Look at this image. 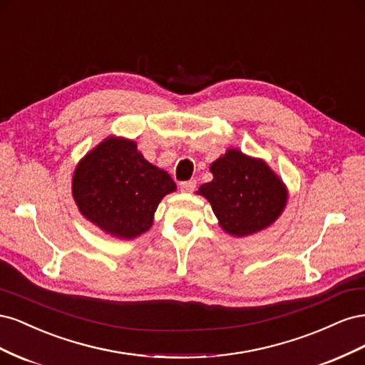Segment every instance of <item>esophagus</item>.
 Listing matches in <instances>:
<instances>
[{
    "mask_svg": "<svg viewBox=\"0 0 365 365\" xmlns=\"http://www.w3.org/2000/svg\"><path fill=\"white\" fill-rule=\"evenodd\" d=\"M180 189L182 190V192H195V189H196V180H189V181H182L181 184H180Z\"/></svg>",
    "mask_w": 365,
    "mask_h": 365,
    "instance_id": "obj_1",
    "label": "esophagus"
}]
</instances>
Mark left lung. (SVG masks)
<instances>
[{
	"mask_svg": "<svg viewBox=\"0 0 365 365\" xmlns=\"http://www.w3.org/2000/svg\"><path fill=\"white\" fill-rule=\"evenodd\" d=\"M213 181L200 187L220 227L233 236H248L271 225L286 205V189L268 164L228 149L212 168Z\"/></svg>",
	"mask_w": 365,
	"mask_h": 365,
	"instance_id": "left-lung-1",
	"label": "left lung"
}]
</instances>
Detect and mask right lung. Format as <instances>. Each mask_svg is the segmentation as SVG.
<instances>
[{
    "label": "right lung",
    "mask_w": 365,
    "mask_h": 365,
    "mask_svg": "<svg viewBox=\"0 0 365 365\" xmlns=\"http://www.w3.org/2000/svg\"><path fill=\"white\" fill-rule=\"evenodd\" d=\"M175 189L170 175L143 158L134 141L115 137L88 153L73 176L81 213L121 239L148 231L163 196Z\"/></svg>",
    "instance_id": "add662e5"
}]
</instances>
